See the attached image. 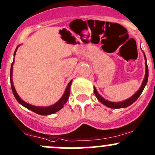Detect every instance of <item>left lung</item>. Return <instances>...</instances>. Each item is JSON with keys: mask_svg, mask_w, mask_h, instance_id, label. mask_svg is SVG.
<instances>
[{"mask_svg": "<svg viewBox=\"0 0 155 155\" xmlns=\"http://www.w3.org/2000/svg\"><path fill=\"white\" fill-rule=\"evenodd\" d=\"M144 57H145V60H146V74H145L144 80L142 83V86H141V87L140 88L139 90L137 91V92H136L135 94H134L133 96H131L130 98H129V99L123 101V102L114 103V102H111V101H107V100L104 99V97H101V96L98 94L97 90H96V88L94 87V94H95L97 99L99 100L100 102L102 103L103 104L105 105V106H108V107L111 108V109H120V108L128 107V106H129L130 105L134 104V103L137 101V98L140 96L141 93H142L143 91L145 86H146V84H147L148 77H149V69H148L147 62H146V55H145V54H144Z\"/></svg>", "mask_w": 155, "mask_h": 155, "instance_id": "8db88e82", "label": "left lung"}]
</instances>
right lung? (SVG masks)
Here are the masks:
<instances>
[{
  "instance_id": "obj_1",
  "label": "right lung",
  "mask_w": 155,
  "mask_h": 155,
  "mask_svg": "<svg viewBox=\"0 0 155 155\" xmlns=\"http://www.w3.org/2000/svg\"><path fill=\"white\" fill-rule=\"evenodd\" d=\"M18 47V46H17L15 51L14 56H15V54L16 51H17ZM12 66H13V62H12V64L11 69H10L11 87H12V90L13 94H14L15 97L16 98V100H17L18 102L20 104H21L22 106H24V107L26 108V109L34 111V112L37 113V114H41V115H49V114H54V113L57 112L58 111H59L60 109H61L63 107H64V105L66 104V101H68V99H69V94H70V86L71 84V81H71L69 83V84H68L67 87H66V91H65L64 95L62 96V97H61V99L59 100V101H58L55 104L52 105V106H47V107H38V106H32V105H30V104H27V103L24 102V101H23L20 98L19 96H18L17 92H16L14 86H13L12 80V69H13Z\"/></svg>"
}]
</instances>
